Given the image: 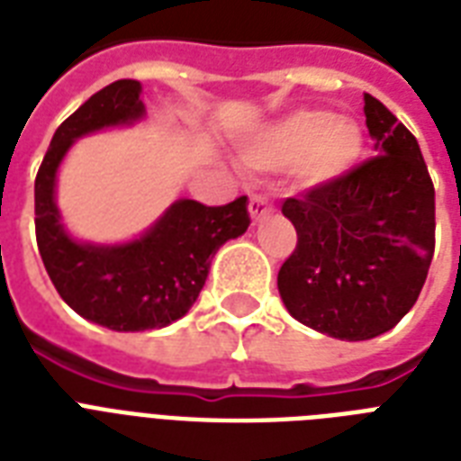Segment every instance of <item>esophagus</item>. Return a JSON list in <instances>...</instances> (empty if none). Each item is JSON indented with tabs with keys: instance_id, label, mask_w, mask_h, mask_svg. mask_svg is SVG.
I'll use <instances>...</instances> for the list:
<instances>
[{
	"instance_id": "esophagus-1",
	"label": "esophagus",
	"mask_w": 461,
	"mask_h": 461,
	"mask_svg": "<svg viewBox=\"0 0 461 461\" xmlns=\"http://www.w3.org/2000/svg\"><path fill=\"white\" fill-rule=\"evenodd\" d=\"M249 212H251L253 222H263L270 212H273V205L267 203L266 195H251V203H249Z\"/></svg>"
}]
</instances>
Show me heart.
<instances>
[{"mask_svg":"<svg viewBox=\"0 0 461 461\" xmlns=\"http://www.w3.org/2000/svg\"><path fill=\"white\" fill-rule=\"evenodd\" d=\"M366 133L354 117H332L328 110H294L267 124L241 150L258 172L292 167L299 186H332L349 176L364 159Z\"/></svg>","mask_w":461,"mask_h":461,"instance_id":"1","label":"heart"}]
</instances>
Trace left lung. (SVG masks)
I'll return each mask as SVG.
<instances>
[{"instance_id": "8db88e82", "label": "left lung", "mask_w": 461, "mask_h": 461, "mask_svg": "<svg viewBox=\"0 0 461 461\" xmlns=\"http://www.w3.org/2000/svg\"><path fill=\"white\" fill-rule=\"evenodd\" d=\"M375 158L332 186L282 203L294 253L277 275L282 303L315 332L364 342L409 313L436 249V191L407 126L364 95Z\"/></svg>"}]
</instances>
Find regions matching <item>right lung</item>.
<instances>
[{
	"mask_svg": "<svg viewBox=\"0 0 461 461\" xmlns=\"http://www.w3.org/2000/svg\"><path fill=\"white\" fill-rule=\"evenodd\" d=\"M139 81L110 83L54 131L35 179V234L54 289L76 313L117 332L159 330L194 306L220 246L241 237L249 198L208 208L174 201L146 231L129 241H83L67 230L57 205V174L76 140L146 119Z\"/></svg>",
	"mask_w": 461,
	"mask_h": 461,
	"instance_id": "right-lung-1",
	"label": "right lung"
}]
</instances>
